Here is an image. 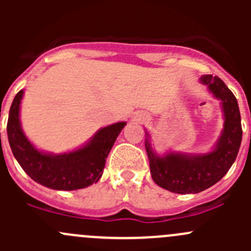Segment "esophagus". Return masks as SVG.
I'll use <instances>...</instances> for the list:
<instances>
[{"label":"esophagus","mask_w":251,"mask_h":251,"mask_svg":"<svg viewBox=\"0 0 251 251\" xmlns=\"http://www.w3.org/2000/svg\"><path fill=\"white\" fill-rule=\"evenodd\" d=\"M137 119H138V120H142L143 118H141V116H137Z\"/></svg>","instance_id":"34e87169"}]
</instances>
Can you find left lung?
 <instances>
[{"mask_svg": "<svg viewBox=\"0 0 251 251\" xmlns=\"http://www.w3.org/2000/svg\"><path fill=\"white\" fill-rule=\"evenodd\" d=\"M201 82L215 98L221 100L224 130L211 151L187 154L169 151L159 155L151 146L146 131V151L153 181L173 193H199L214 186L233 165L242 143V123L237 98L220 77L203 75Z\"/></svg>", "mask_w": 251, "mask_h": 251, "instance_id": "1", "label": "left lung"}]
</instances>
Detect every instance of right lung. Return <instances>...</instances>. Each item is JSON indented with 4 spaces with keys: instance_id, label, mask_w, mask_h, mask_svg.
I'll return each mask as SVG.
<instances>
[{
    "instance_id": "1",
    "label": "right lung",
    "mask_w": 251,
    "mask_h": 251,
    "mask_svg": "<svg viewBox=\"0 0 251 251\" xmlns=\"http://www.w3.org/2000/svg\"><path fill=\"white\" fill-rule=\"evenodd\" d=\"M24 91L14 97L9 109L7 135L14 158L35 182L55 191H76L100 181L110 149L125 121L105 126L80 148L62 154L41 151L26 138L20 124Z\"/></svg>"
}]
</instances>
